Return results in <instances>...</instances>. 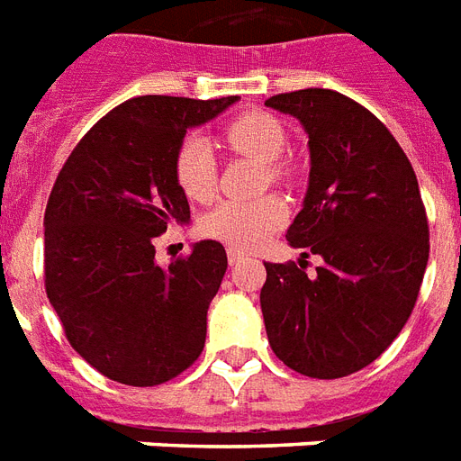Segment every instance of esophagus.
I'll list each match as a JSON object with an SVG mask.
<instances>
[{
    "instance_id": "34e87169",
    "label": "esophagus",
    "mask_w": 461,
    "mask_h": 461,
    "mask_svg": "<svg viewBox=\"0 0 461 461\" xmlns=\"http://www.w3.org/2000/svg\"><path fill=\"white\" fill-rule=\"evenodd\" d=\"M246 253L239 251V249H227V260H230V266H237L239 260H244Z\"/></svg>"
}]
</instances>
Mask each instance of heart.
Segmentation results:
<instances>
[{
	"mask_svg": "<svg viewBox=\"0 0 461 461\" xmlns=\"http://www.w3.org/2000/svg\"><path fill=\"white\" fill-rule=\"evenodd\" d=\"M224 140L231 150L266 162L270 181H287L289 167L280 155L287 146V131L275 114L251 110L224 126ZM174 176L191 201H208L217 186L215 150L201 133L184 136L174 153ZM287 220V205L277 195L258 201H222L203 217L205 237L230 244L231 249H251L267 234L280 230Z\"/></svg>",
	"mask_w": 461,
	"mask_h": 461,
	"instance_id": "1",
	"label": "heart"
}]
</instances>
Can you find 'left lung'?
<instances>
[{"mask_svg":"<svg viewBox=\"0 0 461 461\" xmlns=\"http://www.w3.org/2000/svg\"><path fill=\"white\" fill-rule=\"evenodd\" d=\"M266 104L308 133V191L287 241L322 258L313 277L303 260L266 263L267 342L292 371L344 378L373 364L414 311L430 249L419 181L387 126L351 97L306 88Z\"/></svg>","mask_w":461,"mask_h":461,"instance_id":"left-lung-1","label":"left lung"}]
</instances>
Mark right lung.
Instances as JSON below:
<instances>
[{
	"label": "right lung",
	"instance_id": "obj_1",
	"mask_svg": "<svg viewBox=\"0 0 461 461\" xmlns=\"http://www.w3.org/2000/svg\"><path fill=\"white\" fill-rule=\"evenodd\" d=\"M237 95H140L104 114L71 150L45 210V289L68 344L104 378L153 387L176 378L205 347L208 306L227 253L201 241L167 267L155 237L191 220L174 176L186 129Z\"/></svg>",
	"mask_w": 461,
	"mask_h": 461
}]
</instances>
